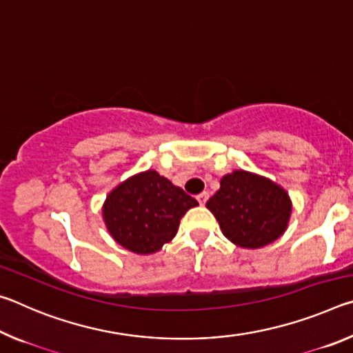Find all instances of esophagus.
I'll use <instances>...</instances> for the list:
<instances>
[{
	"label": "esophagus",
	"mask_w": 353,
	"mask_h": 353,
	"mask_svg": "<svg viewBox=\"0 0 353 353\" xmlns=\"http://www.w3.org/2000/svg\"><path fill=\"white\" fill-rule=\"evenodd\" d=\"M196 199H198V202H199L201 205H204L205 202H207V199H208V193H205V191H204V193H199L198 196H196Z\"/></svg>",
	"instance_id": "1"
}]
</instances>
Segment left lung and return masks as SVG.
Here are the masks:
<instances>
[{
    "instance_id": "8db88e82",
    "label": "left lung",
    "mask_w": 353,
    "mask_h": 353,
    "mask_svg": "<svg viewBox=\"0 0 353 353\" xmlns=\"http://www.w3.org/2000/svg\"><path fill=\"white\" fill-rule=\"evenodd\" d=\"M205 207L227 240L238 248L260 249L285 234L292 202L286 190L271 179L235 170L223 176Z\"/></svg>"
}]
</instances>
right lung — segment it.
Masks as SVG:
<instances>
[{"label": "right lung", "mask_w": 353, "mask_h": 353, "mask_svg": "<svg viewBox=\"0 0 353 353\" xmlns=\"http://www.w3.org/2000/svg\"><path fill=\"white\" fill-rule=\"evenodd\" d=\"M198 205L182 188L155 170L117 185L103 204V219L119 246L139 255L155 254L176 236L190 208Z\"/></svg>", "instance_id": "right-lung-1"}]
</instances>
